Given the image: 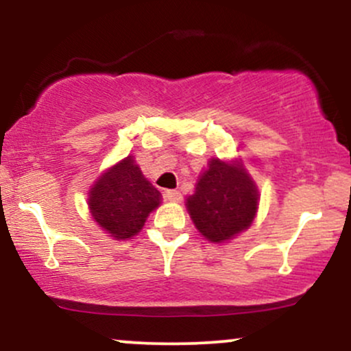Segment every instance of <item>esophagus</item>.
<instances>
[{
  "mask_svg": "<svg viewBox=\"0 0 351 351\" xmlns=\"http://www.w3.org/2000/svg\"><path fill=\"white\" fill-rule=\"evenodd\" d=\"M165 199L173 201V203H180L181 193L176 191V189H168V191H165Z\"/></svg>",
  "mask_w": 351,
  "mask_h": 351,
  "instance_id": "1",
  "label": "esophagus"
}]
</instances>
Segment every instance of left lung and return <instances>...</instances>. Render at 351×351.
Masks as SVG:
<instances>
[{
  "instance_id": "1",
  "label": "left lung",
  "mask_w": 351,
  "mask_h": 351,
  "mask_svg": "<svg viewBox=\"0 0 351 351\" xmlns=\"http://www.w3.org/2000/svg\"><path fill=\"white\" fill-rule=\"evenodd\" d=\"M259 206V191L243 165L213 158L201 173L186 208L198 231L211 243H224L249 229Z\"/></svg>"
}]
</instances>
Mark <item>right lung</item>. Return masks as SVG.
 Instances as JSON below:
<instances>
[{"label":"right lung","mask_w":351,"mask_h":351,"mask_svg":"<svg viewBox=\"0 0 351 351\" xmlns=\"http://www.w3.org/2000/svg\"><path fill=\"white\" fill-rule=\"evenodd\" d=\"M160 203L162 193L145 178L130 155L102 173L88 191L92 217L114 239L138 234Z\"/></svg>","instance_id":"1"}]
</instances>
